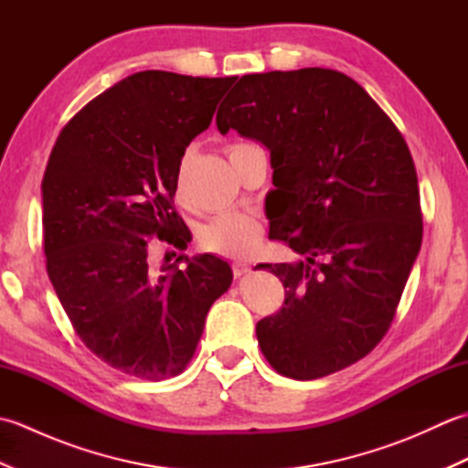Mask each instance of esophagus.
<instances>
[{
    "label": "esophagus",
    "mask_w": 468,
    "mask_h": 468,
    "mask_svg": "<svg viewBox=\"0 0 468 468\" xmlns=\"http://www.w3.org/2000/svg\"><path fill=\"white\" fill-rule=\"evenodd\" d=\"M231 270H233V275H235V277H241V275H245L247 271L251 270V265L247 263V261H235V263L231 265Z\"/></svg>",
    "instance_id": "1"
}]
</instances>
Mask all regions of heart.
I'll use <instances>...</instances> for the list:
<instances>
[{
	"label": "heart",
	"instance_id": "b5f03b06",
	"mask_svg": "<svg viewBox=\"0 0 468 468\" xmlns=\"http://www.w3.org/2000/svg\"><path fill=\"white\" fill-rule=\"evenodd\" d=\"M245 146V144H235V148ZM181 186V181H178ZM263 235V225L260 218H255L247 213H223L211 218L201 231H198V245L203 247L205 251H211L223 257H247L251 255L253 250L260 243Z\"/></svg>",
	"mask_w": 468,
	"mask_h": 468
}]
</instances>
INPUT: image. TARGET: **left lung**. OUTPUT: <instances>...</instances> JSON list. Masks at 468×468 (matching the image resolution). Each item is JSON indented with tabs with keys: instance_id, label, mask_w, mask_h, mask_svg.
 <instances>
[{
	"instance_id": "obj_1",
	"label": "left lung",
	"mask_w": 468,
	"mask_h": 468,
	"mask_svg": "<svg viewBox=\"0 0 468 468\" xmlns=\"http://www.w3.org/2000/svg\"><path fill=\"white\" fill-rule=\"evenodd\" d=\"M217 128L270 151V239L302 255L257 265L285 287L282 310L255 327L267 362L315 380L362 360L390 327L422 243L404 136L360 84L327 68L241 76Z\"/></svg>"
}]
</instances>
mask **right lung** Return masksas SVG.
Listing matches in <instances>:
<instances>
[{"label": "right lung", "mask_w": 468, "mask_h": 468, "mask_svg": "<svg viewBox=\"0 0 468 468\" xmlns=\"http://www.w3.org/2000/svg\"><path fill=\"white\" fill-rule=\"evenodd\" d=\"M233 82L136 72L88 102L49 154L42 181L49 282L88 350L128 376L156 382L181 374L208 307L233 282L229 263L208 253L148 261L158 243H188L173 207L181 158Z\"/></svg>", "instance_id": "obj_1"}]
</instances>
